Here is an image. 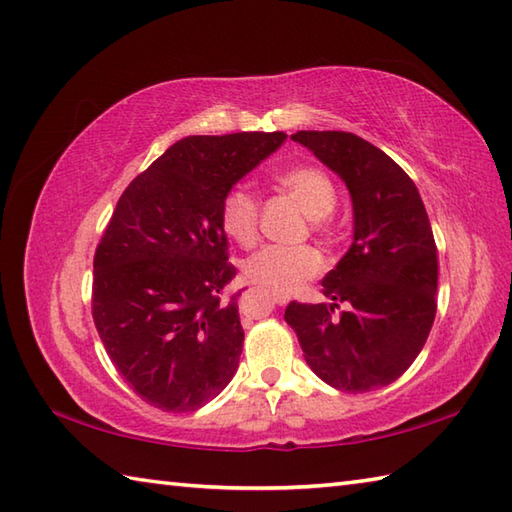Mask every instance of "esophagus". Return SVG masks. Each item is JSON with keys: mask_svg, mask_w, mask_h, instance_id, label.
<instances>
[{"mask_svg": "<svg viewBox=\"0 0 512 512\" xmlns=\"http://www.w3.org/2000/svg\"><path fill=\"white\" fill-rule=\"evenodd\" d=\"M273 301L277 303V306H286V303L290 301L288 295H273Z\"/></svg>", "mask_w": 512, "mask_h": 512, "instance_id": "obj_1", "label": "esophagus"}]
</instances>
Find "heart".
Returning <instances> with one entry per match:
<instances>
[{
	"instance_id": "1",
	"label": "heart",
	"mask_w": 512,
	"mask_h": 512,
	"mask_svg": "<svg viewBox=\"0 0 512 512\" xmlns=\"http://www.w3.org/2000/svg\"><path fill=\"white\" fill-rule=\"evenodd\" d=\"M279 187L295 198L301 209L314 220L317 231H325L321 217H328L336 206V189L325 171L317 167H292L279 173ZM224 233L239 246L250 248L259 235V202L253 193L237 187L226 193L220 209ZM323 257L312 246H266L244 264V275L273 295H288L308 279L317 277Z\"/></svg>"
}]
</instances>
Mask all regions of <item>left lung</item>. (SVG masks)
<instances>
[{"instance_id": "obj_1", "label": "left lung", "mask_w": 512, "mask_h": 512, "mask_svg": "<svg viewBox=\"0 0 512 512\" xmlns=\"http://www.w3.org/2000/svg\"><path fill=\"white\" fill-rule=\"evenodd\" d=\"M292 140L345 182L354 242L321 281L332 303L292 301L286 323L312 372L334 389L385 387L416 361L436 319L438 248L418 187L361 136L297 132Z\"/></svg>"}]
</instances>
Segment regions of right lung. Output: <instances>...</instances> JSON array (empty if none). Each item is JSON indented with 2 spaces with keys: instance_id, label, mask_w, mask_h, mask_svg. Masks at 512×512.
<instances>
[{
  "instance_id": "obj_1",
  "label": "right lung",
  "mask_w": 512,
  "mask_h": 512,
  "mask_svg": "<svg viewBox=\"0 0 512 512\" xmlns=\"http://www.w3.org/2000/svg\"><path fill=\"white\" fill-rule=\"evenodd\" d=\"M284 132L187 136L123 191L94 255L92 317L127 385L162 411H195L231 383L244 345L222 200Z\"/></svg>"
}]
</instances>
